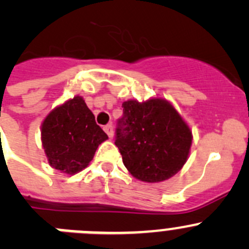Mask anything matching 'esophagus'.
<instances>
[{
	"label": "esophagus",
	"instance_id": "esophagus-1",
	"mask_svg": "<svg viewBox=\"0 0 249 249\" xmlns=\"http://www.w3.org/2000/svg\"><path fill=\"white\" fill-rule=\"evenodd\" d=\"M104 131H106L107 134H108L109 139H113V136H114V130H113V126H111L110 124L106 125V126H104Z\"/></svg>",
	"mask_w": 249,
	"mask_h": 249
}]
</instances>
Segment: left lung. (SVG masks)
<instances>
[{
	"instance_id": "1",
	"label": "left lung",
	"mask_w": 249,
	"mask_h": 249,
	"mask_svg": "<svg viewBox=\"0 0 249 249\" xmlns=\"http://www.w3.org/2000/svg\"><path fill=\"white\" fill-rule=\"evenodd\" d=\"M123 108L115 145L127 171L147 183L173 177L187 162L193 140L180 114L163 98L130 99Z\"/></svg>"
}]
</instances>
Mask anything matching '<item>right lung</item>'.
Instances as JSON below:
<instances>
[{"label": "right lung", "mask_w": 249, "mask_h": 249, "mask_svg": "<svg viewBox=\"0 0 249 249\" xmlns=\"http://www.w3.org/2000/svg\"><path fill=\"white\" fill-rule=\"evenodd\" d=\"M107 139L80 96L53 109L41 124V143L49 164L66 174L86 168Z\"/></svg>", "instance_id": "1"}]
</instances>
